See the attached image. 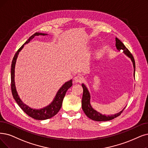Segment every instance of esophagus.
<instances>
[{"label": "esophagus", "mask_w": 148, "mask_h": 148, "mask_svg": "<svg viewBox=\"0 0 148 148\" xmlns=\"http://www.w3.org/2000/svg\"><path fill=\"white\" fill-rule=\"evenodd\" d=\"M74 81H75V82H76V83H77V82H80V83H81V82H82V81H84V78H83V77H82V76L78 75H76L75 77L74 78Z\"/></svg>", "instance_id": "esophagus-1"}]
</instances>
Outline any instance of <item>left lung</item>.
<instances>
[{
  "label": "left lung",
  "instance_id": "1",
  "mask_svg": "<svg viewBox=\"0 0 148 148\" xmlns=\"http://www.w3.org/2000/svg\"><path fill=\"white\" fill-rule=\"evenodd\" d=\"M116 44L115 46L116 49L119 51L122 50H123V53H125L128 58L131 59V60L132 62L133 66H134V76L135 77V64L134 58L132 55L131 53V52L129 51V50L125 47V45L123 44L121 41L115 38ZM82 87L83 88V94H82V109L83 110L85 114L87 115V117L89 118L90 119L97 121H109L112 119H114L115 118L119 116L121 112L125 109L124 108L121 111L119 112V113L115 114L114 115H104L99 112H97L95 109H93L92 106L90 104V95L89 92H88L87 88L85 86V84H82Z\"/></svg>",
  "mask_w": 148,
  "mask_h": 148
}]
</instances>
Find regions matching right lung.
I'll return each instance as SVG.
<instances>
[{"mask_svg": "<svg viewBox=\"0 0 148 148\" xmlns=\"http://www.w3.org/2000/svg\"><path fill=\"white\" fill-rule=\"evenodd\" d=\"M39 35H42V36H45V35H48V34L42 33H35L33 34L32 36L29 38V39L23 44L21 48L17 50L16 53V54L13 59L12 64H11V92H12L13 97L15 99L16 102L19 105V107L23 110V111L26 113L28 116L33 118V119L38 120H44L50 119V118L55 116L59 110H60L63 99L65 97L67 90L72 86V79H70V81L65 82V83L62 86V87L59 89L58 91L56 96L55 97L53 101L47 106L42 109H32L30 107H29L27 105L23 103L22 100L21 99L19 96L18 95V93L17 92L16 85H15V81H14V72H15V65L16 60L18 56L19 52L23 49V46L25 44H28L29 41L33 39L36 36H39Z\"/></svg>", "mask_w": 148, "mask_h": 148, "instance_id": "obj_1", "label": "right lung"}]
</instances>
